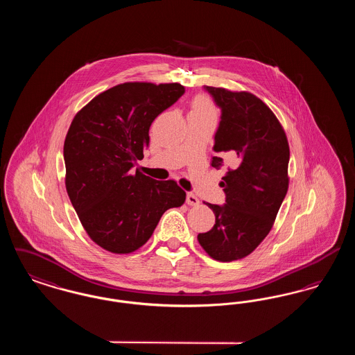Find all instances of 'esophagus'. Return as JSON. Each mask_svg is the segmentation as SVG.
I'll return each instance as SVG.
<instances>
[{"instance_id":"1","label":"esophagus","mask_w":355,"mask_h":355,"mask_svg":"<svg viewBox=\"0 0 355 355\" xmlns=\"http://www.w3.org/2000/svg\"><path fill=\"white\" fill-rule=\"evenodd\" d=\"M186 203L190 206H197L200 203V200L193 194V193H187L186 196Z\"/></svg>"}]
</instances>
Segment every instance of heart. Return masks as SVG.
Instances as JSON below:
<instances>
[{"label":"heart","mask_w":355,"mask_h":355,"mask_svg":"<svg viewBox=\"0 0 355 355\" xmlns=\"http://www.w3.org/2000/svg\"><path fill=\"white\" fill-rule=\"evenodd\" d=\"M190 113H197V114H205V116H214L217 114L216 106L213 101L210 100L209 96L206 94H197L193 101H191V107Z\"/></svg>","instance_id":"1"}]
</instances>
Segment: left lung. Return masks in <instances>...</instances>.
Listing matches in <instances>:
<instances>
[{
    "label": "left lung",
    "mask_w": 355,
    "mask_h": 355,
    "mask_svg": "<svg viewBox=\"0 0 355 355\" xmlns=\"http://www.w3.org/2000/svg\"><path fill=\"white\" fill-rule=\"evenodd\" d=\"M222 110L211 166L226 168L223 206L206 203L216 225L198 234L213 259L232 262L253 253L270 233L288 189L286 133L270 107L249 92L205 86Z\"/></svg>",
    "instance_id": "8db88e82"
}]
</instances>
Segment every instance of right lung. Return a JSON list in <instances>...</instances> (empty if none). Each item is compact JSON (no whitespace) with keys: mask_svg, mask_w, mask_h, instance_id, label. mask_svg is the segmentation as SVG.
<instances>
[{"mask_svg":"<svg viewBox=\"0 0 355 355\" xmlns=\"http://www.w3.org/2000/svg\"><path fill=\"white\" fill-rule=\"evenodd\" d=\"M185 93L181 84L125 83L74 116L64 144L65 186L85 232L102 249L133 253L186 193L175 181L132 170L149 146L153 121Z\"/></svg>","mask_w":355,"mask_h":355,"instance_id":"add662e5","label":"right lung"}]
</instances>
